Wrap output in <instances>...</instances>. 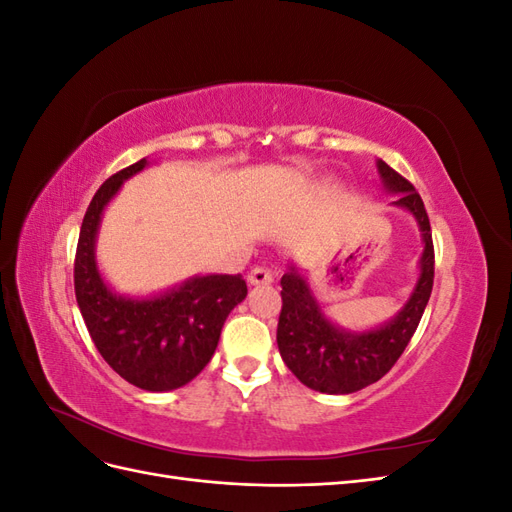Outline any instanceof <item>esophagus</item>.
Segmentation results:
<instances>
[{
    "label": "esophagus",
    "instance_id": "34e87169",
    "mask_svg": "<svg viewBox=\"0 0 512 512\" xmlns=\"http://www.w3.org/2000/svg\"><path fill=\"white\" fill-rule=\"evenodd\" d=\"M247 282L252 286H269L273 282V273L267 267H254L247 275Z\"/></svg>",
    "mask_w": 512,
    "mask_h": 512
}]
</instances>
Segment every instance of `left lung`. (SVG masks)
Masks as SVG:
<instances>
[{"instance_id": "left-lung-1", "label": "left lung", "mask_w": 512, "mask_h": 512, "mask_svg": "<svg viewBox=\"0 0 512 512\" xmlns=\"http://www.w3.org/2000/svg\"><path fill=\"white\" fill-rule=\"evenodd\" d=\"M386 190L401 194L393 205L408 209L423 232L421 275L404 309L380 329L350 333L324 318L301 273L290 267L282 277V312L277 348L288 369L305 386L329 395H348L378 382L401 354L423 318L433 288V241L423 198L414 185L389 164L378 160Z\"/></svg>"}]
</instances>
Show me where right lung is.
Wrapping results in <instances>:
<instances>
[{
    "label": "right lung",
    "instance_id": "add662e5",
    "mask_svg": "<svg viewBox=\"0 0 512 512\" xmlns=\"http://www.w3.org/2000/svg\"><path fill=\"white\" fill-rule=\"evenodd\" d=\"M145 166L143 158L119 170L91 198L76 245L74 292L102 359L138 389L162 393L205 369L247 286L241 275H203L158 297L126 299L104 284L94 254L102 211L121 183Z\"/></svg>",
    "mask_w": 512,
    "mask_h": 512
}]
</instances>
